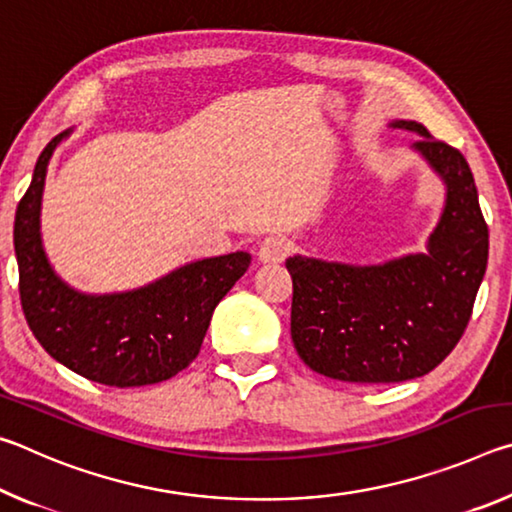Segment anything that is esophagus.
I'll use <instances>...</instances> for the list:
<instances>
[{
	"mask_svg": "<svg viewBox=\"0 0 512 512\" xmlns=\"http://www.w3.org/2000/svg\"><path fill=\"white\" fill-rule=\"evenodd\" d=\"M289 253H291V241L287 237H280V235L266 237L262 244H259V250H257V255L264 264H280L287 259Z\"/></svg>",
	"mask_w": 512,
	"mask_h": 512,
	"instance_id": "34e87169",
	"label": "esophagus"
}]
</instances>
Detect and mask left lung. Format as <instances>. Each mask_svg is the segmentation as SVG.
<instances>
[{
    "label": "left lung",
    "mask_w": 512,
    "mask_h": 512,
    "mask_svg": "<svg viewBox=\"0 0 512 512\" xmlns=\"http://www.w3.org/2000/svg\"><path fill=\"white\" fill-rule=\"evenodd\" d=\"M391 126L422 135L413 151L447 187L427 253L372 266L287 259L296 352L320 375L354 384L415 379L443 363L470 323L488 266V225L463 153L418 121Z\"/></svg>",
    "instance_id": "1"
}]
</instances>
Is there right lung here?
Wrapping results in <instances>:
<instances>
[{
    "label": "right lung",
    "instance_id": "right-lung-1",
    "mask_svg": "<svg viewBox=\"0 0 512 512\" xmlns=\"http://www.w3.org/2000/svg\"><path fill=\"white\" fill-rule=\"evenodd\" d=\"M72 128L40 153L31 185L15 212L13 244L20 300L33 336L76 375L106 386H149L178 375L205 339L214 307L248 271V253L180 266L142 289L90 296L54 273L40 239L47 164Z\"/></svg>",
    "mask_w": 512,
    "mask_h": 512
}]
</instances>
